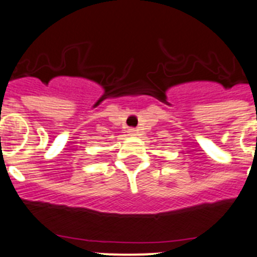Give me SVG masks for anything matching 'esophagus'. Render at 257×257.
Listing matches in <instances>:
<instances>
[{
	"mask_svg": "<svg viewBox=\"0 0 257 257\" xmlns=\"http://www.w3.org/2000/svg\"><path fill=\"white\" fill-rule=\"evenodd\" d=\"M128 135H132V136H135V135H136V130L128 128Z\"/></svg>",
	"mask_w": 257,
	"mask_h": 257,
	"instance_id": "esophagus-1",
	"label": "esophagus"
}]
</instances>
